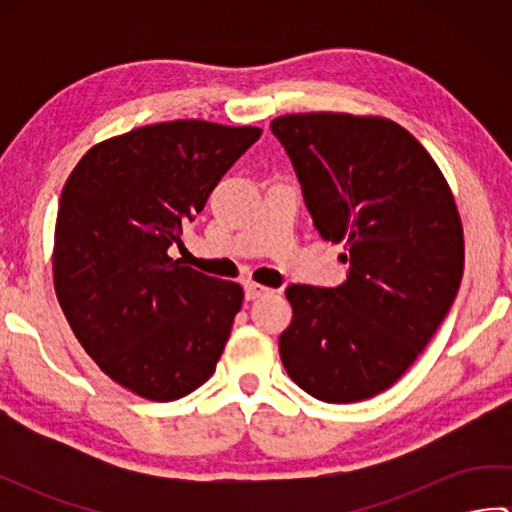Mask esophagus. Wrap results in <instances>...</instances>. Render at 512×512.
I'll return each instance as SVG.
<instances>
[{
  "label": "esophagus",
  "instance_id": "esophagus-1",
  "mask_svg": "<svg viewBox=\"0 0 512 512\" xmlns=\"http://www.w3.org/2000/svg\"><path fill=\"white\" fill-rule=\"evenodd\" d=\"M273 292H275L273 288L262 286V284H255V281H246V284H244V295H246L248 301L268 297V295H273Z\"/></svg>",
  "mask_w": 512,
  "mask_h": 512
}]
</instances>
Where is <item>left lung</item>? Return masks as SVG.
I'll return each instance as SVG.
<instances>
[{
	"mask_svg": "<svg viewBox=\"0 0 512 512\" xmlns=\"http://www.w3.org/2000/svg\"><path fill=\"white\" fill-rule=\"evenodd\" d=\"M270 129L319 235L343 242L350 264L336 288L288 286L281 363L323 402L372 398L407 372L458 295V206L429 151L387 118L288 114Z\"/></svg>",
	"mask_w": 512,
	"mask_h": 512,
	"instance_id": "1",
	"label": "left lung"
}]
</instances>
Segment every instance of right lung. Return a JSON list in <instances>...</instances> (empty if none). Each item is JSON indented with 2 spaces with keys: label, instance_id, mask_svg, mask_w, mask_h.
Here are the masks:
<instances>
[{
  "label": "right lung",
  "instance_id": "add662e5",
  "mask_svg": "<svg viewBox=\"0 0 512 512\" xmlns=\"http://www.w3.org/2000/svg\"><path fill=\"white\" fill-rule=\"evenodd\" d=\"M259 127L171 121L94 145L61 191L52 273L61 310L94 363L147 400L211 378L244 290L202 275L169 246Z\"/></svg>",
  "mask_w": 512,
  "mask_h": 512
}]
</instances>
